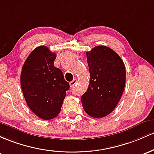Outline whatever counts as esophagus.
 I'll list each match as a JSON object with an SVG mask.
<instances>
[{
  "label": "esophagus",
  "mask_w": 154,
  "mask_h": 154,
  "mask_svg": "<svg viewBox=\"0 0 154 154\" xmlns=\"http://www.w3.org/2000/svg\"><path fill=\"white\" fill-rule=\"evenodd\" d=\"M77 79H74L72 81V82H70V87H73L75 85V84H77Z\"/></svg>",
  "instance_id": "34e87169"
}]
</instances>
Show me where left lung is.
Here are the masks:
<instances>
[{"label":"left lung","mask_w":154,"mask_h":154,"mask_svg":"<svg viewBox=\"0 0 154 154\" xmlns=\"http://www.w3.org/2000/svg\"><path fill=\"white\" fill-rule=\"evenodd\" d=\"M89 85L82 96L84 110L91 117L103 118L116 107L124 92L126 69L117 53L105 46L86 52Z\"/></svg>","instance_id":"8db88e82"}]
</instances>
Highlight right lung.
<instances>
[{
    "label": "right lung",
    "instance_id": "obj_1",
    "mask_svg": "<svg viewBox=\"0 0 154 154\" xmlns=\"http://www.w3.org/2000/svg\"><path fill=\"white\" fill-rule=\"evenodd\" d=\"M56 57L47 46H38L25 60L20 75L22 93L29 108L44 120L57 116L70 89L62 70L54 67Z\"/></svg>",
    "mask_w": 154,
    "mask_h": 154
}]
</instances>
